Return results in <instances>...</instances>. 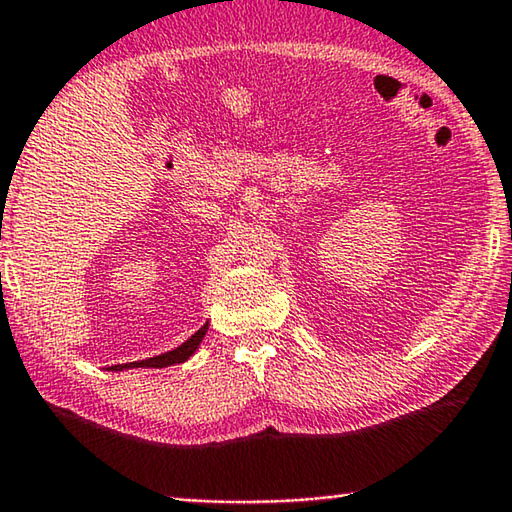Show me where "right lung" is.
<instances>
[{"mask_svg":"<svg viewBox=\"0 0 512 512\" xmlns=\"http://www.w3.org/2000/svg\"><path fill=\"white\" fill-rule=\"evenodd\" d=\"M210 325H203L198 329L196 334L189 336V339L178 345V348H173L169 352H162L158 357H151V359H142V361H131V363H117V366H108V370L112 372H121V370H128V368H167V366H176V363H185L192 354L198 350V345L205 339V332Z\"/></svg>","mask_w":512,"mask_h":512,"instance_id":"obj_1","label":"right lung"}]
</instances>
